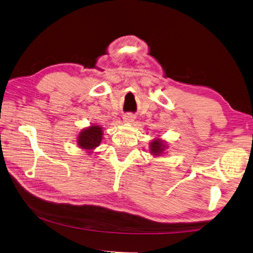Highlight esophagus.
I'll return each instance as SVG.
<instances>
[{
	"instance_id": "34e87169",
	"label": "esophagus",
	"mask_w": 253,
	"mask_h": 253,
	"mask_svg": "<svg viewBox=\"0 0 253 253\" xmlns=\"http://www.w3.org/2000/svg\"><path fill=\"white\" fill-rule=\"evenodd\" d=\"M123 119H124V122H126V123H132L135 121V116L132 114H125L124 115V117H123Z\"/></svg>"
}]
</instances>
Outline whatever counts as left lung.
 Instances as JSON below:
<instances>
[{
  "label": "left lung",
  "mask_w": 253,
  "mask_h": 253,
  "mask_svg": "<svg viewBox=\"0 0 253 253\" xmlns=\"http://www.w3.org/2000/svg\"><path fill=\"white\" fill-rule=\"evenodd\" d=\"M167 145L163 139L160 138H155L154 140H151L150 146H149V150L150 154L155 156V157H159L160 155L165 154V149H167Z\"/></svg>",
  "instance_id": "obj_1"
}]
</instances>
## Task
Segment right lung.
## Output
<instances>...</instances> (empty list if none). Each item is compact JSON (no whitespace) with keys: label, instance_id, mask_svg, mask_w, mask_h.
I'll list each match as a JSON object with an SVG mask.
<instances>
[{"label":"right lung","instance_id":"add662e5","mask_svg":"<svg viewBox=\"0 0 253 253\" xmlns=\"http://www.w3.org/2000/svg\"><path fill=\"white\" fill-rule=\"evenodd\" d=\"M103 128L98 125H91L86 127L80 131L77 136V145L80 148L86 150L90 154L96 147L100 145V141L103 139Z\"/></svg>","mask_w":253,"mask_h":253}]
</instances>
